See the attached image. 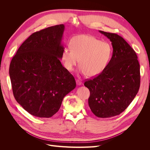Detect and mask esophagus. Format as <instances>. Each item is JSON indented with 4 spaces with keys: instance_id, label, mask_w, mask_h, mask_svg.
<instances>
[{
    "instance_id": "esophagus-1",
    "label": "esophagus",
    "mask_w": 150,
    "mask_h": 150,
    "mask_svg": "<svg viewBox=\"0 0 150 150\" xmlns=\"http://www.w3.org/2000/svg\"><path fill=\"white\" fill-rule=\"evenodd\" d=\"M76 84L78 86H80V85H81V84H82V82H81V81H79V80H76Z\"/></svg>"
}]
</instances>
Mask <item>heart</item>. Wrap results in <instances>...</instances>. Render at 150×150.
<instances>
[{
    "mask_svg": "<svg viewBox=\"0 0 150 150\" xmlns=\"http://www.w3.org/2000/svg\"><path fill=\"white\" fill-rule=\"evenodd\" d=\"M69 45L71 49L65 48L62 52L64 67L67 71H72L79 59L81 73L88 78L100 74L112 54L110 44L89 35H76L71 39Z\"/></svg>",
    "mask_w": 150,
    "mask_h": 150,
    "instance_id": "1",
    "label": "heart"
}]
</instances>
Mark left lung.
Instances as JSON below:
<instances>
[{
  "label": "left lung",
  "instance_id": "8db88e82",
  "mask_svg": "<svg viewBox=\"0 0 150 150\" xmlns=\"http://www.w3.org/2000/svg\"><path fill=\"white\" fill-rule=\"evenodd\" d=\"M110 40L112 55L105 69L84 86L90 91L88 104L98 117L120 115L132 102L140 86V70L135 51L116 34L99 30Z\"/></svg>",
  "mask_w": 150,
  "mask_h": 150
}]
</instances>
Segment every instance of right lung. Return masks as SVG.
Listing matches in <instances>:
<instances>
[{"mask_svg": "<svg viewBox=\"0 0 150 150\" xmlns=\"http://www.w3.org/2000/svg\"><path fill=\"white\" fill-rule=\"evenodd\" d=\"M64 24L30 35L18 49L9 67L13 96L25 111L38 117H50L76 86L60 59L64 49Z\"/></svg>", "mask_w": 150, "mask_h": 150, "instance_id": "obj_1", "label": "right lung"}]
</instances>
